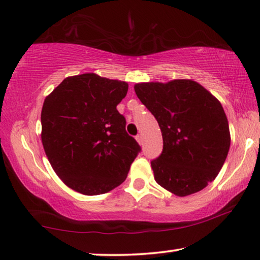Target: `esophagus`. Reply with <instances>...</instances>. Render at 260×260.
Here are the masks:
<instances>
[{"label": "esophagus", "mask_w": 260, "mask_h": 260, "mask_svg": "<svg viewBox=\"0 0 260 260\" xmlns=\"http://www.w3.org/2000/svg\"><path fill=\"white\" fill-rule=\"evenodd\" d=\"M135 139H137V141L139 142V145H142V137H141V135H138V137L135 138Z\"/></svg>", "instance_id": "1"}]
</instances>
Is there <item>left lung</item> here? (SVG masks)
<instances>
[{
    "label": "left lung",
    "instance_id": "8db88e82",
    "mask_svg": "<svg viewBox=\"0 0 260 260\" xmlns=\"http://www.w3.org/2000/svg\"><path fill=\"white\" fill-rule=\"evenodd\" d=\"M134 90L160 126L164 150L150 165L174 195L202 190L222 169L230 148L229 122L218 99L190 79L139 83Z\"/></svg>",
    "mask_w": 260,
    "mask_h": 260
}]
</instances>
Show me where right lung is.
Segmentation results:
<instances>
[{
  "instance_id": "right-lung-1",
  "label": "right lung",
  "mask_w": 260,
  "mask_h": 260,
  "mask_svg": "<svg viewBox=\"0 0 260 260\" xmlns=\"http://www.w3.org/2000/svg\"><path fill=\"white\" fill-rule=\"evenodd\" d=\"M126 81L95 73L65 78L42 108V143L51 167L69 188L93 196L126 180L141 148L126 132L117 105Z\"/></svg>"
}]
</instances>
